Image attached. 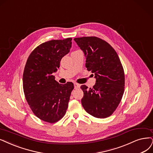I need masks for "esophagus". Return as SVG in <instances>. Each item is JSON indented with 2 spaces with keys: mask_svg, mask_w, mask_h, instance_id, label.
Returning a JSON list of instances; mask_svg holds the SVG:
<instances>
[{
  "mask_svg": "<svg viewBox=\"0 0 153 153\" xmlns=\"http://www.w3.org/2000/svg\"><path fill=\"white\" fill-rule=\"evenodd\" d=\"M74 88L75 89H78L80 88V84H79L77 83H74Z\"/></svg>",
  "mask_w": 153,
  "mask_h": 153,
  "instance_id": "obj_1",
  "label": "esophagus"
}]
</instances>
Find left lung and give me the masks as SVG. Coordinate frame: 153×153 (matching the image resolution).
I'll return each instance as SVG.
<instances>
[{
	"mask_svg": "<svg viewBox=\"0 0 153 153\" xmlns=\"http://www.w3.org/2000/svg\"><path fill=\"white\" fill-rule=\"evenodd\" d=\"M86 56L88 71L94 74L96 83L84 92L81 103L89 114L98 118L110 116L122 100L125 86L124 71L119 57L111 45L95 36L74 39Z\"/></svg>",
	"mask_w": 153,
	"mask_h": 153,
	"instance_id": "left-lung-1",
	"label": "left lung"
}]
</instances>
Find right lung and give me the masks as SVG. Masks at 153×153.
I'll use <instances>...</instances> for the list:
<instances>
[{
  "mask_svg": "<svg viewBox=\"0 0 153 153\" xmlns=\"http://www.w3.org/2000/svg\"><path fill=\"white\" fill-rule=\"evenodd\" d=\"M71 40V38L54 39L39 45L26 62L22 77L26 100L34 114L45 122H58L68 108L74 84H59L52 74L70 52Z\"/></svg>",
  "mask_w": 153,
  "mask_h": 153,
  "instance_id": "add662e5",
  "label": "right lung"
}]
</instances>
